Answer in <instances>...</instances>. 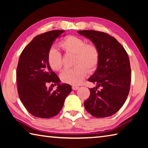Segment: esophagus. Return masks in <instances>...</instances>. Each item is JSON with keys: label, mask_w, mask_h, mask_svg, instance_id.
<instances>
[{"label": "esophagus", "mask_w": 148, "mask_h": 148, "mask_svg": "<svg viewBox=\"0 0 148 148\" xmlns=\"http://www.w3.org/2000/svg\"><path fill=\"white\" fill-rule=\"evenodd\" d=\"M78 88H79V87L76 86H73L72 87V89L73 90H77V89H78Z\"/></svg>", "instance_id": "34e87169"}]
</instances>
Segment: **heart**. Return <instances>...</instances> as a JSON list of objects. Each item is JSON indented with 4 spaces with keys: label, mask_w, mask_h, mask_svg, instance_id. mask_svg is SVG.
I'll return each instance as SVG.
<instances>
[{
    "label": "heart",
    "mask_w": 148,
    "mask_h": 148,
    "mask_svg": "<svg viewBox=\"0 0 148 148\" xmlns=\"http://www.w3.org/2000/svg\"><path fill=\"white\" fill-rule=\"evenodd\" d=\"M60 47L66 53L76 54L73 69L64 70L61 74V79L64 83L71 85L81 84L87 74V69L92 71L97 68L99 61V51L94 44H87L83 38L76 36H69L59 44ZM47 61L51 68L59 71L62 67V56L58 49L51 47L47 54ZM86 66V67L84 66Z\"/></svg>",
    "instance_id": "obj_1"
}]
</instances>
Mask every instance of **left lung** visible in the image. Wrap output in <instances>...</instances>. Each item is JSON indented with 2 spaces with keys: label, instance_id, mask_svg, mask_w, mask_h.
I'll return each mask as SVG.
<instances>
[{
  "label": "left lung",
  "instance_id": "left-lung-1",
  "mask_svg": "<svg viewBox=\"0 0 148 148\" xmlns=\"http://www.w3.org/2000/svg\"><path fill=\"white\" fill-rule=\"evenodd\" d=\"M77 32L91 40L99 51L97 69L88 81L97 84L89 89L90 96L84 102L85 108L96 117L116 114L124 104L131 86V70L127 51L108 34L92 30ZM100 86L101 90H97Z\"/></svg>",
  "mask_w": 148,
  "mask_h": 148
}]
</instances>
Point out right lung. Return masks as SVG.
I'll list each match as a JSON object with an SVG mask.
<instances>
[{
  "label": "right lung",
  "mask_w": 148,
  "mask_h": 148,
  "mask_svg": "<svg viewBox=\"0 0 148 148\" xmlns=\"http://www.w3.org/2000/svg\"><path fill=\"white\" fill-rule=\"evenodd\" d=\"M63 32L56 30L34 37L19 59L16 72L19 97L27 111L35 117L49 118L56 116L72 91L70 85L60 84L59 77L47 61L49 50ZM50 82L57 85L56 90L46 87V84Z\"/></svg>",
  "instance_id": "obj_1"
}]
</instances>
